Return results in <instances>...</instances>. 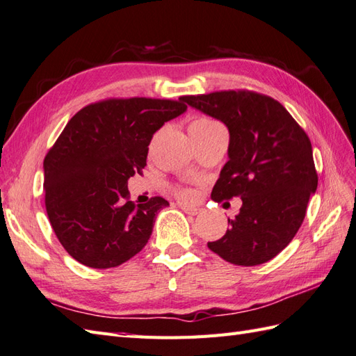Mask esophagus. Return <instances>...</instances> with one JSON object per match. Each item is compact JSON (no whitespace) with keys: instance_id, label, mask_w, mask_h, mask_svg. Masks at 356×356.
I'll return each mask as SVG.
<instances>
[{"instance_id":"1","label":"esophagus","mask_w":356,"mask_h":356,"mask_svg":"<svg viewBox=\"0 0 356 356\" xmlns=\"http://www.w3.org/2000/svg\"><path fill=\"white\" fill-rule=\"evenodd\" d=\"M181 211H184L185 213H188V215H198L200 212H202V209H198V207H189V206H181Z\"/></svg>"}]
</instances>
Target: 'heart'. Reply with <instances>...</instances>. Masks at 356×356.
Returning <instances> with one entry per match:
<instances>
[{
  "instance_id": "obj_1",
  "label": "heart",
  "mask_w": 356,
  "mask_h": 356,
  "mask_svg": "<svg viewBox=\"0 0 356 356\" xmlns=\"http://www.w3.org/2000/svg\"><path fill=\"white\" fill-rule=\"evenodd\" d=\"M215 124H218V123H215L213 120H209V118H197V120L191 123L189 127H193V129H202V127H211ZM179 195H180V198L186 200V202H189V200H193L195 197L194 191H191V189H181Z\"/></svg>"
}]
</instances>
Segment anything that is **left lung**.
I'll list each match as a JSON object with an SVG mask.
<instances>
[{
  "mask_svg": "<svg viewBox=\"0 0 356 356\" xmlns=\"http://www.w3.org/2000/svg\"><path fill=\"white\" fill-rule=\"evenodd\" d=\"M197 111L222 122L230 134L229 161L212 189L215 202L242 198L239 215L221 239L207 242L238 266L266 263L295 238L317 189L313 149L287 109L252 91L185 96Z\"/></svg>",
  "mask_w": 356,
  "mask_h": 356,
  "instance_id": "obj_1",
  "label": "left lung"
}]
</instances>
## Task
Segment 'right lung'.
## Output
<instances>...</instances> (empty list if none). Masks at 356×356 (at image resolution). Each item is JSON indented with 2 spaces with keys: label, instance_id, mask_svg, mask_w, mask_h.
I'll return each mask as SVG.
<instances>
[{
  "label": "right lung",
  "instance_id": "obj_1",
  "mask_svg": "<svg viewBox=\"0 0 356 356\" xmlns=\"http://www.w3.org/2000/svg\"><path fill=\"white\" fill-rule=\"evenodd\" d=\"M185 97L109 99L70 118L43 161L44 204L60 243L81 265L115 268L149 242L161 197L135 204L127 180L147 165L153 134L186 111Z\"/></svg>",
  "mask_w": 356,
  "mask_h": 356
}]
</instances>
